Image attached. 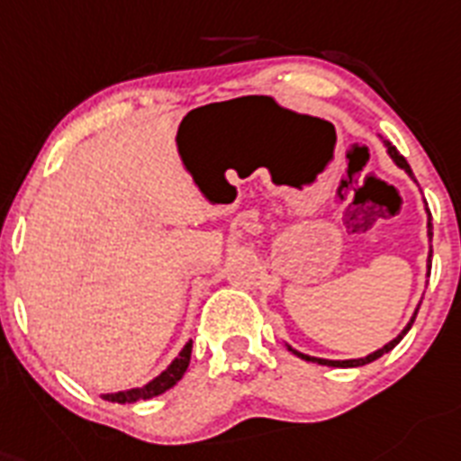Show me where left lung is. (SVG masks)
I'll list each match as a JSON object with an SVG mask.
<instances>
[{"label":"left lung","instance_id":"obj_1","mask_svg":"<svg viewBox=\"0 0 461 461\" xmlns=\"http://www.w3.org/2000/svg\"><path fill=\"white\" fill-rule=\"evenodd\" d=\"M382 142H384L386 154H389V157H392L393 164H396L398 168H403V171L408 173V176L412 177V180H415V176H412V168H410L408 161H405V158L401 157V154H398L396 147H393L392 142H389V140H384V138H382ZM427 215H429V220H427V237H429L427 272H431V253H434V250H431V239H434V227H431V212H429V208H427ZM420 304H421V300H420ZM420 304H417V307H415V312H412V316H410V321H408V323H405L403 330L398 332V335H396V338L392 339V342H386L384 347H382V349L373 351V354H368V356H363V358H347V361H330V358H319V356L303 354V351L293 349V347H290L288 342H285V347H288V351H293V354H295V356H300V358H304V361L319 363V366H332V368H358V366H366V363H373V361H377V358H380V356L389 354V351H392L393 347H396V344L405 338V332H408V330H410V326H412V323H415V316H417V309H420Z\"/></svg>","mask_w":461,"mask_h":461}]
</instances>
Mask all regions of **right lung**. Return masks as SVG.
Segmentation results:
<instances>
[{"label": "right lung", "mask_w": 461, "mask_h": 461, "mask_svg": "<svg viewBox=\"0 0 461 461\" xmlns=\"http://www.w3.org/2000/svg\"><path fill=\"white\" fill-rule=\"evenodd\" d=\"M189 358H192V339L185 342V347L180 349V354L173 358L171 366L166 370H161L154 380H149L142 386H133V389H123V392L103 393V398H105V401H112V403H135V401H147V398H154L158 396V393L168 392V389L176 386L177 382L183 380V375L187 373Z\"/></svg>", "instance_id": "obj_1"}]
</instances>
